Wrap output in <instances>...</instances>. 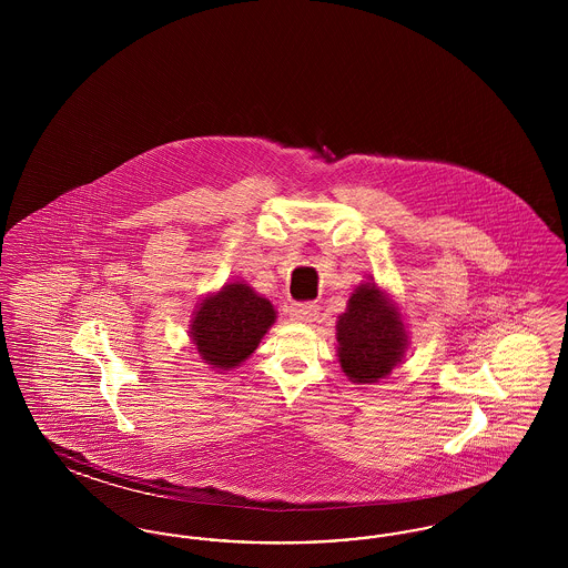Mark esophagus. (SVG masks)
Returning a JSON list of instances; mask_svg holds the SVG:
<instances>
[{"label":"esophagus","mask_w":568,"mask_h":568,"mask_svg":"<svg viewBox=\"0 0 568 568\" xmlns=\"http://www.w3.org/2000/svg\"><path fill=\"white\" fill-rule=\"evenodd\" d=\"M290 315H292L296 322L313 324V322H317V317H320V306H317L315 302H300V304H294V306L290 308Z\"/></svg>","instance_id":"34e87169"}]
</instances>
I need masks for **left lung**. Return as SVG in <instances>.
Here are the masks:
<instances>
[{"instance_id":"1","label":"left lung","mask_w":568,"mask_h":568,"mask_svg":"<svg viewBox=\"0 0 568 568\" xmlns=\"http://www.w3.org/2000/svg\"><path fill=\"white\" fill-rule=\"evenodd\" d=\"M336 343L341 368L353 383H377L403 362L408 336L398 306L375 283H359L338 315Z\"/></svg>"}]
</instances>
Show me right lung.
Listing matches in <instances>:
<instances>
[{
	"label": "right lung",
	"instance_id": "add662e5",
	"mask_svg": "<svg viewBox=\"0 0 568 568\" xmlns=\"http://www.w3.org/2000/svg\"><path fill=\"white\" fill-rule=\"evenodd\" d=\"M274 320L271 300L234 281L197 304L191 320V341L211 368L230 371L257 349Z\"/></svg>",
	"mask_w": 568,
	"mask_h": 568
}]
</instances>
